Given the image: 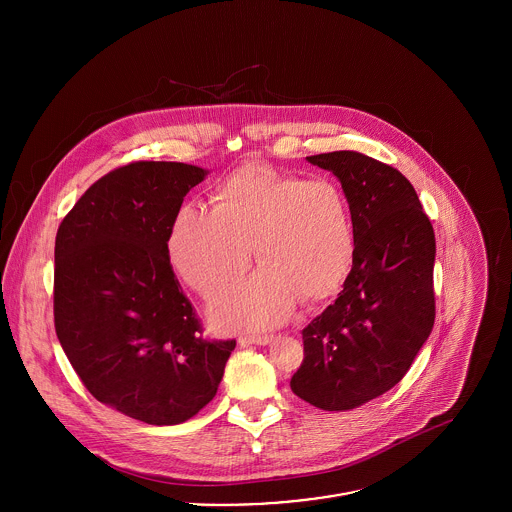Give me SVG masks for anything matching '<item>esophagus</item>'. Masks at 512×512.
<instances>
[{"mask_svg": "<svg viewBox=\"0 0 512 512\" xmlns=\"http://www.w3.org/2000/svg\"><path fill=\"white\" fill-rule=\"evenodd\" d=\"M274 341V335H246V337H240L238 343L242 347H248V345H270Z\"/></svg>", "mask_w": 512, "mask_h": 512, "instance_id": "esophagus-1", "label": "esophagus"}]
</instances>
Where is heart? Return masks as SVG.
<instances>
[{
    "mask_svg": "<svg viewBox=\"0 0 512 512\" xmlns=\"http://www.w3.org/2000/svg\"><path fill=\"white\" fill-rule=\"evenodd\" d=\"M215 209L185 205L169 234L177 274L211 299L250 266L262 268L211 307L224 329H266L292 317L301 297L321 301L345 282L355 256L349 201L331 179H301L250 163L215 189Z\"/></svg>",
    "mask_w": 512,
    "mask_h": 512,
    "instance_id": "1",
    "label": "heart"
}]
</instances>
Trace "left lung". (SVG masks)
Wrapping results in <instances>:
<instances>
[{
	"label": "left lung",
	"mask_w": 512,
	"mask_h": 512,
	"mask_svg": "<svg viewBox=\"0 0 512 512\" xmlns=\"http://www.w3.org/2000/svg\"><path fill=\"white\" fill-rule=\"evenodd\" d=\"M307 161L339 179L355 256L335 303L303 329V363L290 386L315 408L343 412L396 386L428 341L436 319V236L398 169L359 151Z\"/></svg>",
	"instance_id": "8db88e82"
}]
</instances>
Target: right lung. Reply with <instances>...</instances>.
<instances>
[{
    "label": "right lung",
    "mask_w": 512,
    "mask_h": 512,
    "mask_svg": "<svg viewBox=\"0 0 512 512\" xmlns=\"http://www.w3.org/2000/svg\"><path fill=\"white\" fill-rule=\"evenodd\" d=\"M207 169L136 161L98 179L55 240V329L88 392L151 426L217 394L236 341H205L169 264V234Z\"/></svg>",
    "instance_id": "obj_1"
}]
</instances>
